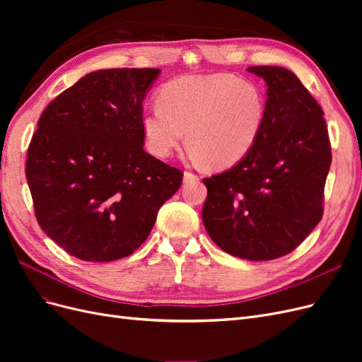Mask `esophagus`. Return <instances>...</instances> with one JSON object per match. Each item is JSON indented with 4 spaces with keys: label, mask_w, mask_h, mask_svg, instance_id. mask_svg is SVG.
<instances>
[{
    "label": "esophagus",
    "mask_w": 362,
    "mask_h": 362,
    "mask_svg": "<svg viewBox=\"0 0 362 362\" xmlns=\"http://www.w3.org/2000/svg\"><path fill=\"white\" fill-rule=\"evenodd\" d=\"M198 177L192 172H184V182H190V181H196Z\"/></svg>",
    "instance_id": "34e87169"
}]
</instances>
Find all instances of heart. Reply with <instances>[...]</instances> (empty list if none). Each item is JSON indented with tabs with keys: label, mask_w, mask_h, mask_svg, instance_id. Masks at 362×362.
Returning <instances> with one entry per match:
<instances>
[{
	"label": "heart",
	"mask_w": 362,
	"mask_h": 362,
	"mask_svg": "<svg viewBox=\"0 0 362 362\" xmlns=\"http://www.w3.org/2000/svg\"><path fill=\"white\" fill-rule=\"evenodd\" d=\"M157 104L140 116L151 154L169 157L187 133L190 158L216 169L242 161L266 119L259 87L228 72L177 76L161 86Z\"/></svg>",
	"instance_id": "b5f03b06"
}]
</instances>
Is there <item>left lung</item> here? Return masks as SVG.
<instances>
[{
	"instance_id": "8db88e82",
	"label": "left lung",
	"mask_w": 362,
	"mask_h": 362,
	"mask_svg": "<svg viewBox=\"0 0 362 362\" xmlns=\"http://www.w3.org/2000/svg\"><path fill=\"white\" fill-rule=\"evenodd\" d=\"M267 84L255 146L234 168L205 178L202 222L222 250L250 261L290 254L323 216L331 144L322 107L291 71L252 66Z\"/></svg>"
}]
</instances>
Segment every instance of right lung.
<instances>
[{
  "label": "right lung",
  "instance_id": "right-lung-1",
  "mask_svg": "<svg viewBox=\"0 0 362 362\" xmlns=\"http://www.w3.org/2000/svg\"><path fill=\"white\" fill-rule=\"evenodd\" d=\"M160 69L84 75L43 110L25 175L40 228L83 261L128 257L148 238L182 172L144 149L140 116Z\"/></svg>",
  "mask_w": 362,
  "mask_h": 362
}]
</instances>
